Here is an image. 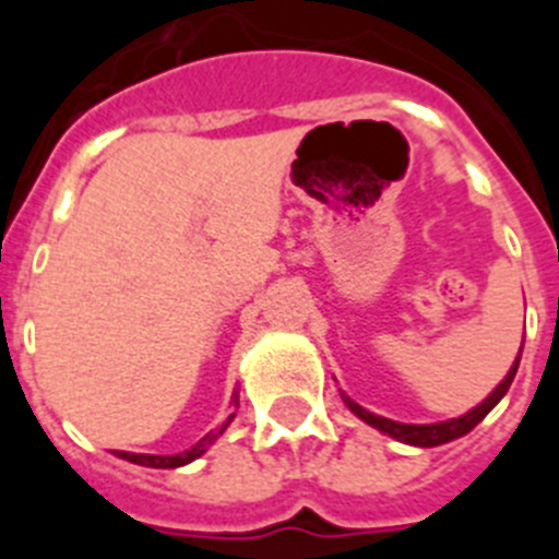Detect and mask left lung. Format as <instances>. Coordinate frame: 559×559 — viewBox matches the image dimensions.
<instances>
[{
  "label": "left lung",
  "mask_w": 559,
  "mask_h": 559,
  "mask_svg": "<svg viewBox=\"0 0 559 559\" xmlns=\"http://www.w3.org/2000/svg\"><path fill=\"white\" fill-rule=\"evenodd\" d=\"M521 353H523V344L521 349H518V358L512 360L510 372H507V378L498 383L496 389H492L487 397L478 403L476 408H471L467 414H462V417H453V419H442V423H426V426H417V423H397V419H389V417H380V414H372L367 412L364 406H358L353 397H347V394L341 392V400H344V406L349 408V412L355 414L358 419H364L367 426L378 428L380 433H386V437L397 439V442H403V445H414V448H437V445H445V442H453V439L464 437V433H471L473 428L481 423L487 414L492 412V408L501 403V397L507 392H510L512 380H515V372H518V364H521Z\"/></svg>",
  "instance_id": "left-lung-1"
}]
</instances>
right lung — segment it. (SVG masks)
Listing matches in <instances>:
<instances>
[{
	"label": "right lung",
	"mask_w": 559,
	"mask_h": 559,
	"mask_svg": "<svg viewBox=\"0 0 559 559\" xmlns=\"http://www.w3.org/2000/svg\"><path fill=\"white\" fill-rule=\"evenodd\" d=\"M231 403H235V408L240 406V394L237 392L231 394ZM231 419H235V414H229V419H226L218 431H210L204 439H199L195 445L187 448V451H181V453H173V456H156V453H128V451H114V456H120V459H126V462H133V464H142V467H162V471H170V467H185V464L195 462V459H201L206 451H210L212 442H215V439H218L226 428H229Z\"/></svg>",
	"instance_id": "add662e5"
}]
</instances>
